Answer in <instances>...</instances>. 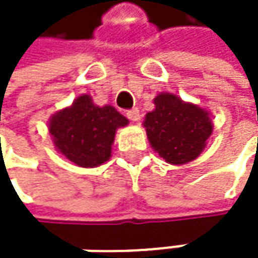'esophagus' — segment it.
I'll list each match as a JSON object with an SVG mask.
<instances>
[{"mask_svg":"<svg viewBox=\"0 0 258 258\" xmlns=\"http://www.w3.org/2000/svg\"><path fill=\"white\" fill-rule=\"evenodd\" d=\"M127 118L133 122H137L140 119V110L139 109H131L127 112Z\"/></svg>","mask_w":258,"mask_h":258,"instance_id":"34e87169","label":"esophagus"}]
</instances>
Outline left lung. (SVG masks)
I'll return each instance as SVG.
<instances>
[{
    "mask_svg": "<svg viewBox=\"0 0 258 258\" xmlns=\"http://www.w3.org/2000/svg\"><path fill=\"white\" fill-rule=\"evenodd\" d=\"M154 104L155 109L143 121L154 151L169 164L196 160L214 130L209 112L169 92L158 94Z\"/></svg>",
    "mask_w": 258,
    "mask_h": 258,
    "instance_id": "obj_1",
    "label": "left lung"
}]
</instances>
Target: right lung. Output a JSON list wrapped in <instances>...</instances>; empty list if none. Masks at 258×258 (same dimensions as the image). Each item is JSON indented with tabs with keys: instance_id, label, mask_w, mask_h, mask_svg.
<instances>
[{
	"instance_id": "add662e5",
	"label": "right lung",
	"mask_w": 258,
	"mask_h": 258,
	"mask_svg": "<svg viewBox=\"0 0 258 258\" xmlns=\"http://www.w3.org/2000/svg\"><path fill=\"white\" fill-rule=\"evenodd\" d=\"M128 119L112 106H97L86 94L49 119V133L59 154L79 167H97L112 154L116 130Z\"/></svg>"
}]
</instances>
